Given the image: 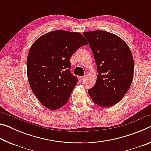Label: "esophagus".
I'll use <instances>...</instances> for the list:
<instances>
[{
	"label": "esophagus",
	"mask_w": 151,
	"mask_h": 151,
	"mask_svg": "<svg viewBox=\"0 0 151 151\" xmlns=\"http://www.w3.org/2000/svg\"><path fill=\"white\" fill-rule=\"evenodd\" d=\"M85 78V76H79V79H80V81H83Z\"/></svg>",
	"instance_id": "esophagus-1"
}]
</instances>
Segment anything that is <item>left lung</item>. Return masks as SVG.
<instances>
[{
	"mask_svg": "<svg viewBox=\"0 0 151 151\" xmlns=\"http://www.w3.org/2000/svg\"><path fill=\"white\" fill-rule=\"evenodd\" d=\"M93 52L98 76L88 90L97 105L109 107L123 98L132 83L134 60L129 47L118 36L104 30L83 32Z\"/></svg>",
	"mask_w": 151,
	"mask_h": 151,
	"instance_id": "obj_1",
	"label": "left lung"
}]
</instances>
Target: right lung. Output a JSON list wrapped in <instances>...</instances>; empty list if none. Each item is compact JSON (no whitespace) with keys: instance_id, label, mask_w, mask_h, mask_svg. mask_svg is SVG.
Returning a JSON list of instances; mask_svg holds the SVG:
<instances>
[{"instance_id":"right-lung-1","label":"right lung","mask_w":151,"mask_h":151,"mask_svg":"<svg viewBox=\"0 0 151 151\" xmlns=\"http://www.w3.org/2000/svg\"><path fill=\"white\" fill-rule=\"evenodd\" d=\"M86 45L79 32L55 30L41 36L30 47L28 80L35 96L47 108L58 109L67 103L78 83L69 69L70 58Z\"/></svg>"}]
</instances>
